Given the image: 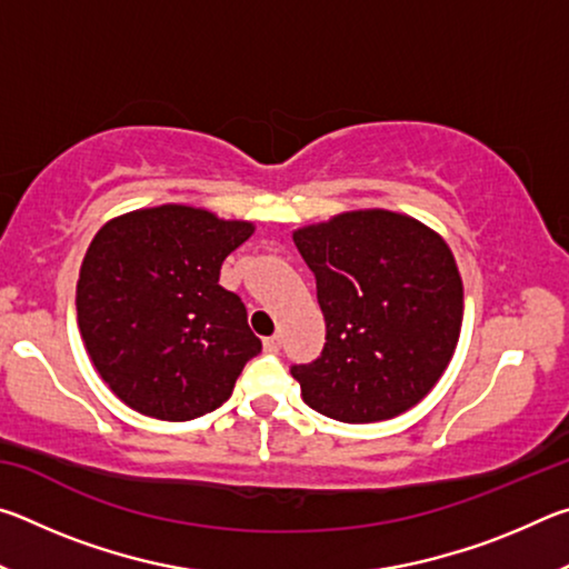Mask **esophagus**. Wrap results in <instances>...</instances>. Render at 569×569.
<instances>
[{
  "instance_id": "1",
  "label": "esophagus",
  "mask_w": 569,
  "mask_h": 569,
  "mask_svg": "<svg viewBox=\"0 0 569 569\" xmlns=\"http://www.w3.org/2000/svg\"><path fill=\"white\" fill-rule=\"evenodd\" d=\"M263 349L268 353H278L281 351V336H268V339L263 341Z\"/></svg>"
}]
</instances>
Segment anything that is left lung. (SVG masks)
Listing matches in <instances>:
<instances>
[{
  "mask_svg": "<svg viewBox=\"0 0 569 569\" xmlns=\"http://www.w3.org/2000/svg\"><path fill=\"white\" fill-rule=\"evenodd\" d=\"M316 276L326 343L293 363L308 407L346 423L399 417L435 389L457 349L461 278L419 220L356 210L293 233Z\"/></svg>",
  "mask_w": 569,
  "mask_h": 569,
  "instance_id": "8db88e82",
  "label": "left lung"
}]
</instances>
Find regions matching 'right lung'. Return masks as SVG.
I'll return each instance as SVG.
<instances>
[{
    "instance_id": "add662e5",
    "label": "right lung",
    "mask_w": 569,
    "mask_h": 569,
    "mask_svg": "<svg viewBox=\"0 0 569 569\" xmlns=\"http://www.w3.org/2000/svg\"><path fill=\"white\" fill-rule=\"evenodd\" d=\"M253 226L188 206L134 210L100 228L77 281V321L94 369L130 409L190 421L223 407L263 343L218 283Z\"/></svg>"
}]
</instances>
